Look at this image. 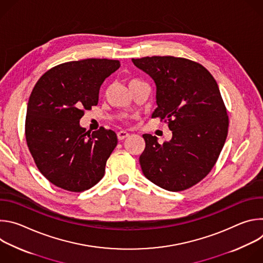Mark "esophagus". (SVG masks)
I'll list each match as a JSON object with an SVG mask.
<instances>
[{
    "label": "esophagus",
    "instance_id": "34e87169",
    "mask_svg": "<svg viewBox=\"0 0 263 263\" xmlns=\"http://www.w3.org/2000/svg\"><path fill=\"white\" fill-rule=\"evenodd\" d=\"M129 135H130V134H129L128 132H126V131H120V132H118V138H119L120 140H123V139L127 138Z\"/></svg>",
    "mask_w": 263,
    "mask_h": 263
}]
</instances>
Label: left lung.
I'll return each instance as SVG.
<instances>
[{
	"instance_id": "obj_1",
	"label": "left lung",
	"mask_w": 263,
	"mask_h": 263,
	"mask_svg": "<svg viewBox=\"0 0 263 263\" xmlns=\"http://www.w3.org/2000/svg\"><path fill=\"white\" fill-rule=\"evenodd\" d=\"M156 85L157 108L152 118L167 122L170 141L143 134L139 157L143 175L170 192L190 189L214 166L228 134L229 120L218 86L200 63L173 57L132 59Z\"/></svg>"
}]
</instances>
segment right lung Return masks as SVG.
<instances>
[{
    "instance_id": "obj_1",
    "label": "right lung",
    "mask_w": 263,
    "mask_h": 263,
    "mask_svg": "<svg viewBox=\"0 0 263 263\" xmlns=\"http://www.w3.org/2000/svg\"><path fill=\"white\" fill-rule=\"evenodd\" d=\"M120 66L111 59L70 61L51 68L35 84L26 140L36 166L57 187L83 192L103 178L118 136L104 128L85 133L80 120L84 110L98 105L101 85Z\"/></svg>"
}]
</instances>
